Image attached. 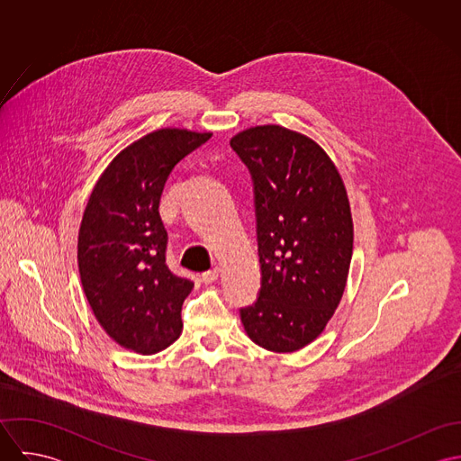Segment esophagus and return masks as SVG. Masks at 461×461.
<instances>
[{"label":"esophagus","instance_id":"obj_1","mask_svg":"<svg viewBox=\"0 0 461 461\" xmlns=\"http://www.w3.org/2000/svg\"><path fill=\"white\" fill-rule=\"evenodd\" d=\"M218 276H220V269H218V267H212V269H209V271H203L200 278H202L203 284H212L214 280H218Z\"/></svg>","mask_w":461,"mask_h":461}]
</instances>
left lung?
Masks as SVG:
<instances>
[{
  "label": "left lung",
  "instance_id": "obj_1",
  "mask_svg": "<svg viewBox=\"0 0 461 461\" xmlns=\"http://www.w3.org/2000/svg\"><path fill=\"white\" fill-rule=\"evenodd\" d=\"M230 147L252 174L263 275L241 323L258 346L293 353L321 335L340 303L353 254L348 194L329 154L302 132L256 126Z\"/></svg>",
  "mask_w": 461,
  "mask_h": 461
}]
</instances>
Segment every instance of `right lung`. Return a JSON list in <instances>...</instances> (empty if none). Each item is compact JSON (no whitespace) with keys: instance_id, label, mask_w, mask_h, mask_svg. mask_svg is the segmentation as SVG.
I'll list each match as a JSON object with an SVG mask.
<instances>
[{"instance_id":"add662e5","label":"right lung","mask_w":461,"mask_h":461,"mask_svg":"<svg viewBox=\"0 0 461 461\" xmlns=\"http://www.w3.org/2000/svg\"><path fill=\"white\" fill-rule=\"evenodd\" d=\"M211 132L165 128L121 150L95 183L79 234L83 293L103 330L122 348L152 355L183 331V302L194 282L165 259L159 198L174 167Z\"/></svg>"}]
</instances>
